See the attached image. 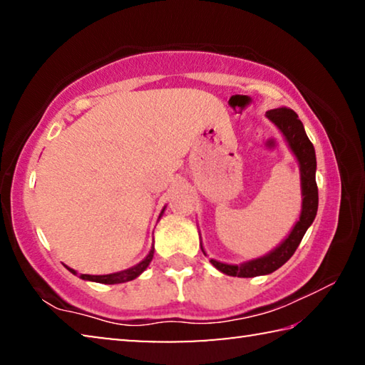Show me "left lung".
Wrapping results in <instances>:
<instances>
[{
	"instance_id": "1",
	"label": "left lung",
	"mask_w": 365,
	"mask_h": 365,
	"mask_svg": "<svg viewBox=\"0 0 365 365\" xmlns=\"http://www.w3.org/2000/svg\"><path fill=\"white\" fill-rule=\"evenodd\" d=\"M265 115H267V119L274 122L277 128L283 133L289 150L293 151L299 163L302 193L301 215L288 237L283 240L274 251H270L269 255L252 259V261L243 264H224L215 261V259H211V264L215 269L220 270L222 274L230 277H243V279H248V277L272 274L274 270L282 267V265L294 255V251L299 246L306 230L311 227L314 219H316L319 207V190L316 183V151H314L311 140L307 138L304 125H302V122L298 119V114H296L293 109L277 108L267 110ZM202 252H205V250H202Z\"/></svg>"
}]
</instances>
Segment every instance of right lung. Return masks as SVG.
Here are the masks:
<instances>
[{
	"mask_svg": "<svg viewBox=\"0 0 365 365\" xmlns=\"http://www.w3.org/2000/svg\"><path fill=\"white\" fill-rule=\"evenodd\" d=\"M165 209V207H164ZM163 209V212H164ZM160 212V214H163ZM160 217V215H159ZM153 256H154V246L150 251V255H148L143 261L138 262L137 265H133V267L127 269V270H122V272H115V274H109V275H88V274H80V279L83 280H90V282H98V283H104V285H115V283H123V282H130L133 279H137V277L141 274V272H145L148 265H150V262L153 261ZM67 267V265H66ZM69 269L73 275H77V272Z\"/></svg>",
	"mask_w": 365,
	"mask_h": 365,
	"instance_id": "obj_1",
	"label": "right lung"
}]
</instances>
